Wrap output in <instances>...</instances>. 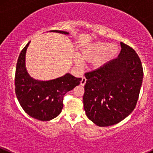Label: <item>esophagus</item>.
Segmentation results:
<instances>
[{
	"instance_id": "34e87169",
	"label": "esophagus",
	"mask_w": 153,
	"mask_h": 153,
	"mask_svg": "<svg viewBox=\"0 0 153 153\" xmlns=\"http://www.w3.org/2000/svg\"><path fill=\"white\" fill-rule=\"evenodd\" d=\"M85 83H86V78L83 77V78H82V80H80V85H84L85 84Z\"/></svg>"
}]
</instances>
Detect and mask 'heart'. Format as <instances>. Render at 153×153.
<instances>
[{"label":"heart","instance_id":"b5f03b06","mask_svg":"<svg viewBox=\"0 0 153 153\" xmlns=\"http://www.w3.org/2000/svg\"><path fill=\"white\" fill-rule=\"evenodd\" d=\"M117 51L118 47L116 44L108 45L104 42H95L80 49L79 58H75V62L77 66H80L81 61L92 62L94 68H101L117 54Z\"/></svg>","mask_w":153,"mask_h":153}]
</instances>
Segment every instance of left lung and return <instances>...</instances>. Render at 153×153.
<instances>
[{
    "mask_svg": "<svg viewBox=\"0 0 153 153\" xmlns=\"http://www.w3.org/2000/svg\"><path fill=\"white\" fill-rule=\"evenodd\" d=\"M116 59L101 68L85 73L83 107L85 115L99 126L115 125L131 113L137 105L143 80L138 54L120 42Z\"/></svg>",
    "mask_w": 153,
    "mask_h": 153,
    "instance_id": "obj_1",
    "label": "left lung"
}]
</instances>
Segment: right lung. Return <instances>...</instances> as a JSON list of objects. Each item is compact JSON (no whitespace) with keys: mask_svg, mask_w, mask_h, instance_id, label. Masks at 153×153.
Instances as JSON below:
<instances>
[{"mask_svg":"<svg viewBox=\"0 0 153 153\" xmlns=\"http://www.w3.org/2000/svg\"><path fill=\"white\" fill-rule=\"evenodd\" d=\"M51 32L68 35L62 30ZM30 42L22 50L15 73V93L20 105L30 117L48 121L57 117L63 108V97L67 92L80 84L81 78L67 73L56 79L36 80L28 74L25 67V54Z\"/></svg>","mask_w":153,"mask_h":153,"instance_id":"1","label":"right lung"}]
</instances>
